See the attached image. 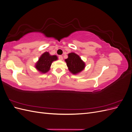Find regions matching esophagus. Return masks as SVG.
<instances>
[{"instance_id": "34e87169", "label": "esophagus", "mask_w": 132, "mask_h": 132, "mask_svg": "<svg viewBox=\"0 0 132 132\" xmlns=\"http://www.w3.org/2000/svg\"><path fill=\"white\" fill-rule=\"evenodd\" d=\"M58 58H59V59L61 60V61H62V60H63V56H62V55H59Z\"/></svg>"}]
</instances>
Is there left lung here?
<instances>
[{
    "instance_id": "obj_1",
    "label": "left lung",
    "mask_w": 132,
    "mask_h": 132,
    "mask_svg": "<svg viewBox=\"0 0 132 132\" xmlns=\"http://www.w3.org/2000/svg\"><path fill=\"white\" fill-rule=\"evenodd\" d=\"M67 59H65L68 68L70 72L74 75H77L85 69V63L79 55L74 52L68 54Z\"/></svg>"
}]
</instances>
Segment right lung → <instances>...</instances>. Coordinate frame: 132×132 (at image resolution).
Listing matches in <instances>:
<instances>
[{
  "instance_id": "obj_1",
  "label": "right lung",
  "mask_w": 132,
  "mask_h": 132,
  "mask_svg": "<svg viewBox=\"0 0 132 132\" xmlns=\"http://www.w3.org/2000/svg\"><path fill=\"white\" fill-rule=\"evenodd\" d=\"M57 60H58V57L56 55H52L49 52H46L39 58L38 61L35 64V67L39 72L45 74L50 70L52 62Z\"/></svg>"
}]
</instances>
